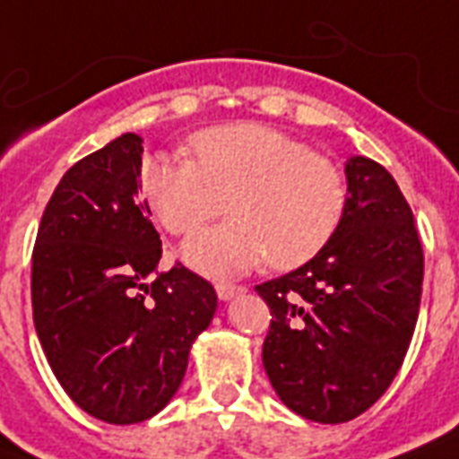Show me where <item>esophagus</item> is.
Returning a JSON list of instances; mask_svg holds the SVG:
<instances>
[{"label":"esophagus","mask_w":459,"mask_h":459,"mask_svg":"<svg viewBox=\"0 0 459 459\" xmlns=\"http://www.w3.org/2000/svg\"><path fill=\"white\" fill-rule=\"evenodd\" d=\"M216 295L221 298V300H230V298H236V295H243L247 288L245 286H236V283H216Z\"/></svg>","instance_id":"1"}]
</instances>
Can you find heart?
<instances>
[{
    "instance_id": "1",
    "label": "heart",
    "mask_w": 459,
    "mask_h": 459,
    "mask_svg": "<svg viewBox=\"0 0 459 459\" xmlns=\"http://www.w3.org/2000/svg\"><path fill=\"white\" fill-rule=\"evenodd\" d=\"M195 159L152 154L140 190L173 236H190L230 197L226 223L183 247L190 266L212 276L247 272L269 257L295 269L319 255L345 214L348 186L333 159L262 124L216 126L190 138Z\"/></svg>"
}]
</instances>
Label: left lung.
Wrapping results in <instances>:
<instances>
[{"instance_id":"left-lung-1","label":"left lung","mask_w":459,"mask_h":459,"mask_svg":"<svg viewBox=\"0 0 459 459\" xmlns=\"http://www.w3.org/2000/svg\"><path fill=\"white\" fill-rule=\"evenodd\" d=\"M348 204L326 247L257 286L272 324L262 362L293 412L341 424L398 374L420 316L424 250L412 209L374 159L345 164Z\"/></svg>"}]
</instances>
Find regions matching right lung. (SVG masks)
Returning <instances> with one entry per match:
<instances>
[{"instance_id":"add662e5","label":"right lung","mask_w":459,"mask_h":459,"mask_svg":"<svg viewBox=\"0 0 459 459\" xmlns=\"http://www.w3.org/2000/svg\"><path fill=\"white\" fill-rule=\"evenodd\" d=\"M140 154L143 138L124 133L75 161L32 247V321L47 362L75 405L109 424L150 420L173 398L216 312L209 281L180 262L157 272Z\"/></svg>"}]
</instances>
